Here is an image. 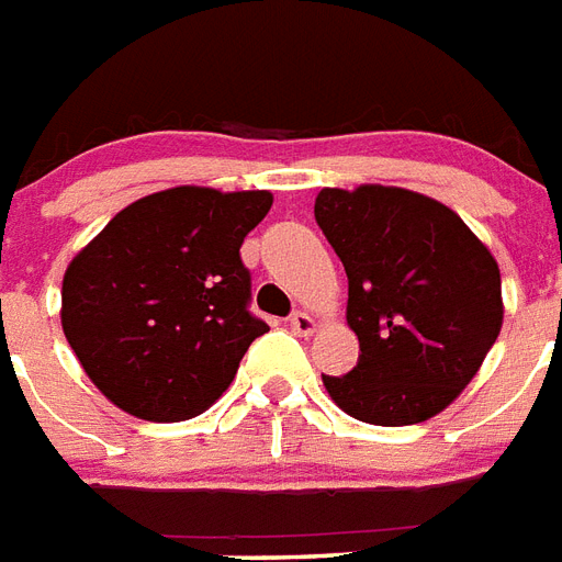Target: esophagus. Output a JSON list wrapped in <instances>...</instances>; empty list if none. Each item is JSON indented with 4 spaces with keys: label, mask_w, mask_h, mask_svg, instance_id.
Returning <instances> with one entry per match:
<instances>
[{
    "label": "esophagus",
    "mask_w": 562,
    "mask_h": 562,
    "mask_svg": "<svg viewBox=\"0 0 562 562\" xmlns=\"http://www.w3.org/2000/svg\"><path fill=\"white\" fill-rule=\"evenodd\" d=\"M290 330L299 336H313L316 334V318L304 313V310H295L293 316H290Z\"/></svg>",
    "instance_id": "obj_1"
}]
</instances>
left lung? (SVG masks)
<instances>
[{"mask_svg":"<svg viewBox=\"0 0 562 562\" xmlns=\"http://www.w3.org/2000/svg\"><path fill=\"white\" fill-rule=\"evenodd\" d=\"M316 223L348 276L359 362L325 376L336 406L374 426H408L450 406L502 330L491 249L432 196L392 186L322 188Z\"/></svg>","mask_w":562,"mask_h":562,"instance_id":"obj_1","label":"left lung"}]
</instances>
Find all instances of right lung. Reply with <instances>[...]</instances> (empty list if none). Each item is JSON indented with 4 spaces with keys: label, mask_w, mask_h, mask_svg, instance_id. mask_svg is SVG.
<instances>
[{
    "label": "right lung",
    "mask_w": 562,
    "mask_h": 562,
    "mask_svg": "<svg viewBox=\"0 0 562 562\" xmlns=\"http://www.w3.org/2000/svg\"><path fill=\"white\" fill-rule=\"evenodd\" d=\"M269 191L179 186L142 196L63 276V334L98 392L156 424L200 415L269 330L249 313L244 237Z\"/></svg>",
    "instance_id": "1"
}]
</instances>
